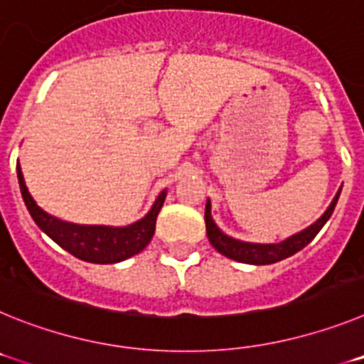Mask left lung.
<instances>
[{
  "instance_id": "1",
  "label": "left lung",
  "mask_w": 364,
  "mask_h": 364,
  "mask_svg": "<svg viewBox=\"0 0 364 364\" xmlns=\"http://www.w3.org/2000/svg\"><path fill=\"white\" fill-rule=\"evenodd\" d=\"M339 195L341 189L337 191L336 197H333L332 204L328 205V210L324 211L323 217L317 218V220H315L314 224H310L306 230L299 231V233L291 235V237H288V239L277 244L244 242V240L233 239V237L226 235L217 224H215L213 217H211V202L210 198H208L204 215L205 233H208V239H210L211 246H213L218 253L226 255L228 259H233L237 260V262H244V264H273V262H279V260L286 259V257H291L294 253L301 252L302 247L315 239V235L319 233L321 228L328 222V218L332 217L337 200H339Z\"/></svg>"
}]
</instances>
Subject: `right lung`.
Listing matches in <instances>:
<instances>
[{"mask_svg": "<svg viewBox=\"0 0 364 364\" xmlns=\"http://www.w3.org/2000/svg\"><path fill=\"white\" fill-rule=\"evenodd\" d=\"M16 171H18L21 197L40 230L49 235L54 242L60 244L70 255L87 260V262H95V264H114V262H120V260L129 259L142 252L153 239L156 217L162 210L167 195V189H164L154 200L149 213L129 226H85V224L60 220L41 210L25 186L19 164L16 166Z\"/></svg>", "mask_w": 364, "mask_h": 364, "instance_id": "obj_1", "label": "right lung"}]
</instances>
